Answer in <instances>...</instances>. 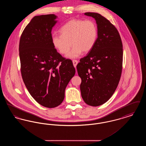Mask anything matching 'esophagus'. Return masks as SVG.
Returning <instances> with one entry per match:
<instances>
[{"mask_svg": "<svg viewBox=\"0 0 146 146\" xmlns=\"http://www.w3.org/2000/svg\"><path fill=\"white\" fill-rule=\"evenodd\" d=\"M78 61L77 60H73V66H74V67H76V65H77V64H78Z\"/></svg>", "mask_w": 146, "mask_h": 146, "instance_id": "obj_1", "label": "esophagus"}]
</instances>
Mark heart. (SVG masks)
<instances>
[{
	"mask_svg": "<svg viewBox=\"0 0 146 146\" xmlns=\"http://www.w3.org/2000/svg\"><path fill=\"white\" fill-rule=\"evenodd\" d=\"M61 35H53L51 41L54 47L60 54H67L68 58H75L84 51H90L97 41L98 29L92 20L73 19L67 22L60 29Z\"/></svg>",
	"mask_w": 146,
	"mask_h": 146,
	"instance_id": "heart-1",
	"label": "heart"
}]
</instances>
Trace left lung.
Listing matches in <instances>:
<instances>
[{
    "instance_id": "obj_1",
    "label": "left lung",
    "mask_w": 146,
    "mask_h": 146,
    "mask_svg": "<svg viewBox=\"0 0 146 146\" xmlns=\"http://www.w3.org/2000/svg\"><path fill=\"white\" fill-rule=\"evenodd\" d=\"M96 22L97 41L76 66L84 102L96 107L106 103L119 82L123 64V44L117 28L100 14L86 13Z\"/></svg>"
}]
</instances>
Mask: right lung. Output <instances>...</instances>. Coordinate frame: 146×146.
Returning <instances> with one entry per match:
<instances>
[{
	"label": "right lung",
	"instance_id": "obj_1",
	"mask_svg": "<svg viewBox=\"0 0 146 146\" xmlns=\"http://www.w3.org/2000/svg\"><path fill=\"white\" fill-rule=\"evenodd\" d=\"M55 14L35 16L23 30L19 44L21 72L31 95L42 106L54 108L64 98L66 88L76 73L71 60L57 52L51 31Z\"/></svg>",
	"mask_w": 146,
	"mask_h": 146
}]
</instances>
